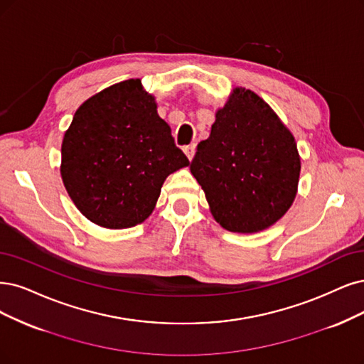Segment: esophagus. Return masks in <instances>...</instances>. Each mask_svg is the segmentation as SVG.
<instances>
[{"mask_svg":"<svg viewBox=\"0 0 364 364\" xmlns=\"http://www.w3.org/2000/svg\"><path fill=\"white\" fill-rule=\"evenodd\" d=\"M195 151H196L195 144H191V145H186V146H184V153H186V156H187V159H189V160L193 159Z\"/></svg>","mask_w":364,"mask_h":364,"instance_id":"obj_1","label":"esophagus"}]
</instances>
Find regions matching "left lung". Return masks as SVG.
Here are the masks:
<instances>
[{
	"label": "left lung",
	"mask_w": 364,
	"mask_h": 364,
	"mask_svg": "<svg viewBox=\"0 0 364 364\" xmlns=\"http://www.w3.org/2000/svg\"><path fill=\"white\" fill-rule=\"evenodd\" d=\"M191 172L213 218L231 232L276 223L297 193L300 156L291 132L257 94L235 88L198 144Z\"/></svg>",
	"instance_id": "8db88e82"
}]
</instances>
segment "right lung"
<instances>
[{
  "instance_id": "obj_1",
  "label": "right lung",
  "mask_w": 364,
  "mask_h": 364,
  "mask_svg": "<svg viewBox=\"0 0 364 364\" xmlns=\"http://www.w3.org/2000/svg\"><path fill=\"white\" fill-rule=\"evenodd\" d=\"M156 107L141 80L129 79L76 111L63 139L61 177L91 222L111 230L144 222L168 175L189 165Z\"/></svg>"
}]
</instances>
